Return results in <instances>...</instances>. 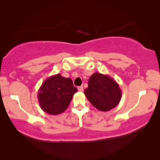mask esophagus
<instances>
[{"mask_svg": "<svg viewBox=\"0 0 160 160\" xmlns=\"http://www.w3.org/2000/svg\"><path fill=\"white\" fill-rule=\"evenodd\" d=\"M78 90L79 91V92H82L84 91V88H83L82 86H80V87H78Z\"/></svg>", "mask_w": 160, "mask_h": 160, "instance_id": "1", "label": "esophagus"}]
</instances>
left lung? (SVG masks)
Here are the masks:
<instances>
[{"label": "left lung", "mask_w": 160, "mask_h": 160, "mask_svg": "<svg viewBox=\"0 0 160 160\" xmlns=\"http://www.w3.org/2000/svg\"><path fill=\"white\" fill-rule=\"evenodd\" d=\"M89 101L100 111H108L119 104L122 90L115 79L108 75L94 73L84 92Z\"/></svg>", "instance_id": "8db88e82"}]
</instances>
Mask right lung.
Wrapping results in <instances>:
<instances>
[{
	"instance_id": "1",
	"label": "right lung",
	"mask_w": 160,
	"mask_h": 160,
	"mask_svg": "<svg viewBox=\"0 0 160 160\" xmlns=\"http://www.w3.org/2000/svg\"><path fill=\"white\" fill-rule=\"evenodd\" d=\"M77 91L70 78L61 74L53 75L47 78L39 89V105L46 113L58 115L66 110Z\"/></svg>"
}]
</instances>
